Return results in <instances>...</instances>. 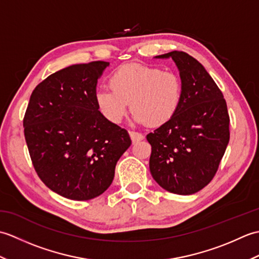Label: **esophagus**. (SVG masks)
Masks as SVG:
<instances>
[{"label":"esophagus","mask_w":259,"mask_h":259,"mask_svg":"<svg viewBox=\"0 0 259 259\" xmlns=\"http://www.w3.org/2000/svg\"><path fill=\"white\" fill-rule=\"evenodd\" d=\"M129 135H130V138H131V140H133L134 144L144 139V135L140 133H136V131H130Z\"/></svg>","instance_id":"esophagus-1"}]
</instances>
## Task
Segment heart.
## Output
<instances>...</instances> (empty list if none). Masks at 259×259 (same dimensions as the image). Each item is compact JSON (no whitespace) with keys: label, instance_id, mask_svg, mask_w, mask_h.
<instances>
[{"label":"heart","instance_id":"b5f03b06","mask_svg":"<svg viewBox=\"0 0 259 259\" xmlns=\"http://www.w3.org/2000/svg\"><path fill=\"white\" fill-rule=\"evenodd\" d=\"M108 83L111 90L98 91L96 102L111 123L122 121L130 102L137 122L160 126L175 117L183 100L181 76L151 65H122L109 76Z\"/></svg>","mask_w":259,"mask_h":259}]
</instances>
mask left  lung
I'll return each instance as SVG.
<instances>
[{"instance_id":"obj_1","label":"left lung","mask_w":259,"mask_h":259,"mask_svg":"<svg viewBox=\"0 0 259 259\" xmlns=\"http://www.w3.org/2000/svg\"><path fill=\"white\" fill-rule=\"evenodd\" d=\"M183 80V100L175 117L147 135L149 168L159 186L172 194L192 195L216 175L229 142V114L223 92L189 54L172 51Z\"/></svg>"}]
</instances>
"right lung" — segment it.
Masks as SVG:
<instances>
[{"instance_id":"obj_1","label":"right lung","mask_w":259,"mask_h":259,"mask_svg":"<svg viewBox=\"0 0 259 259\" xmlns=\"http://www.w3.org/2000/svg\"><path fill=\"white\" fill-rule=\"evenodd\" d=\"M109 65H70L38 83L23 118L24 137L35 171L52 191L72 200L100 196L112 184L128 131L99 111L96 87Z\"/></svg>"}]
</instances>
